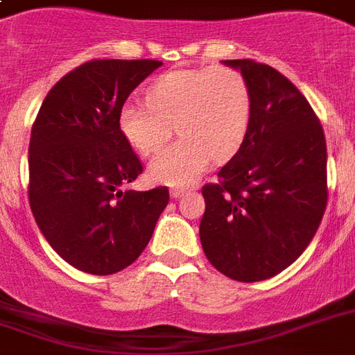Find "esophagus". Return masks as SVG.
Here are the masks:
<instances>
[{
	"mask_svg": "<svg viewBox=\"0 0 355 355\" xmlns=\"http://www.w3.org/2000/svg\"><path fill=\"white\" fill-rule=\"evenodd\" d=\"M169 193H171L173 199H178V197H182V195L186 193V189H184V188H173Z\"/></svg>",
	"mask_w": 355,
	"mask_h": 355,
	"instance_id": "esophagus-1",
	"label": "esophagus"
}]
</instances>
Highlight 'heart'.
Returning <instances> with one entry per match:
<instances>
[{
    "mask_svg": "<svg viewBox=\"0 0 355 355\" xmlns=\"http://www.w3.org/2000/svg\"><path fill=\"white\" fill-rule=\"evenodd\" d=\"M144 103H127L119 128L139 155L150 156L180 138L149 164V177L167 186H188L210 166L241 147L250 123V90L232 68L175 69L147 88Z\"/></svg>",
    "mask_w": 355,
    "mask_h": 355,
    "instance_id": "1",
    "label": "heart"
}]
</instances>
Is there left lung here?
Returning <instances> with one entry per match:
<instances>
[{
  "instance_id": "left-lung-1",
  "label": "left lung",
  "mask_w": 355,
  "mask_h": 355,
  "mask_svg": "<svg viewBox=\"0 0 355 355\" xmlns=\"http://www.w3.org/2000/svg\"><path fill=\"white\" fill-rule=\"evenodd\" d=\"M250 90L241 147L202 188L200 243L219 272L259 282L287 269L313 239L328 202L326 139L291 80L267 64L223 60Z\"/></svg>"
}]
</instances>
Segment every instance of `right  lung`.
<instances>
[{"label": "right lung", "mask_w": 355, "mask_h": 355, "mask_svg": "<svg viewBox=\"0 0 355 355\" xmlns=\"http://www.w3.org/2000/svg\"><path fill=\"white\" fill-rule=\"evenodd\" d=\"M160 60H90L42 103L29 141V205L40 232L71 267L114 275L144 252L169 202L166 186L125 189L144 171L119 112Z\"/></svg>", "instance_id": "1"}]
</instances>
